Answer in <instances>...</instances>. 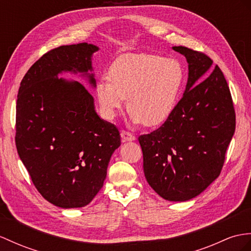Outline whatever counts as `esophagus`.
<instances>
[{"label": "esophagus", "instance_id": "1", "mask_svg": "<svg viewBox=\"0 0 251 251\" xmlns=\"http://www.w3.org/2000/svg\"><path fill=\"white\" fill-rule=\"evenodd\" d=\"M121 138L124 142H133V140H135V136L127 131H121Z\"/></svg>", "mask_w": 251, "mask_h": 251}]
</instances>
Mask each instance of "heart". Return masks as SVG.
I'll use <instances>...</instances> for the list:
<instances>
[{
    "label": "heart",
    "instance_id": "1",
    "mask_svg": "<svg viewBox=\"0 0 251 251\" xmlns=\"http://www.w3.org/2000/svg\"><path fill=\"white\" fill-rule=\"evenodd\" d=\"M96 96L109 120L124 109L126 98L133 124L156 126L170 118L178 105L185 72L179 60L155 53H127L111 65Z\"/></svg>",
    "mask_w": 251,
    "mask_h": 251
}]
</instances>
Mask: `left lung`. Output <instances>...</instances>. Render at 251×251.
<instances>
[{
    "mask_svg": "<svg viewBox=\"0 0 251 251\" xmlns=\"http://www.w3.org/2000/svg\"><path fill=\"white\" fill-rule=\"evenodd\" d=\"M184 55L188 77L170 118L140 135L144 174L168 201H186L202 193L222 172L235 131V112L224 73L205 54L173 47Z\"/></svg>",
    "mask_w": 251,
    "mask_h": 251,
    "instance_id": "obj_1",
    "label": "left lung"
}]
</instances>
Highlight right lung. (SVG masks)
<instances>
[{
    "label": "right lung",
    "mask_w": 251,
    "mask_h": 251,
    "mask_svg": "<svg viewBox=\"0 0 251 251\" xmlns=\"http://www.w3.org/2000/svg\"><path fill=\"white\" fill-rule=\"evenodd\" d=\"M95 45L62 46L46 53L22 78L16 112V146L35 187L49 202L83 207L103 186L120 133L99 117L82 83L59 77L70 72L96 87Z\"/></svg>",
    "instance_id": "1"
}]
</instances>
